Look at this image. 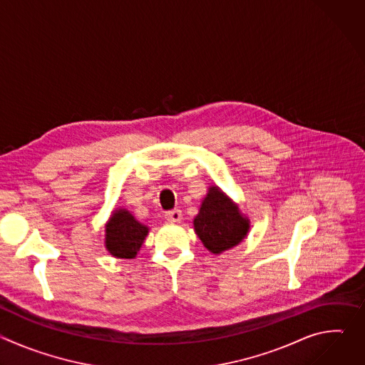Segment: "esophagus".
Listing matches in <instances>:
<instances>
[{"label":"esophagus","mask_w":365,"mask_h":365,"mask_svg":"<svg viewBox=\"0 0 365 365\" xmlns=\"http://www.w3.org/2000/svg\"><path fill=\"white\" fill-rule=\"evenodd\" d=\"M165 218H166L169 222H180V220H182V211H179V210L169 211V212H166Z\"/></svg>","instance_id":"34e87169"}]
</instances>
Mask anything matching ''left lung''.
Listing matches in <instances>:
<instances>
[{
  "label": "left lung",
  "mask_w": 365,
  "mask_h": 365,
  "mask_svg": "<svg viewBox=\"0 0 365 365\" xmlns=\"http://www.w3.org/2000/svg\"><path fill=\"white\" fill-rule=\"evenodd\" d=\"M250 218L221 187H207L193 220L195 232L207 251L218 255L237 247L250 232Z\"/></svg>",
  "instance_id": "8db88e82"
}]
</instances>
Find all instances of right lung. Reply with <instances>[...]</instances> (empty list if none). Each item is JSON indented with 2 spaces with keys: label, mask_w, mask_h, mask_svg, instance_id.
<instances>
[{
  "label": "right lung",
  "mask_w": 365,
  "mask_h": 365,
  "mask_svg": "<svg viewBox=\"0 0 365 365\" xmlns=\"http://www.w3.org/2000/svg\"><path fill=\"white\" fill-rule=\"evenodd\" d=\"M148 231L150 228L147 225L137 221L128 210L120 206L111 212L106 224L103 244L113 257L133 259L148 235Z\"/></svg>",
  "instance_id": "right-lung-1"
}]
</instances>
